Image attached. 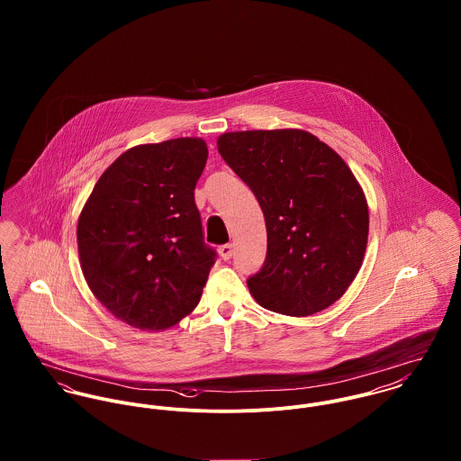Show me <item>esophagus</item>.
Listing matches in <instances>:
<instances>
[{"instance_id": "34e87169", "label": "esophagus", "mask_w": 461, "mask_h": 461, "mask_svg": "<svg viewBox=\"0 0 461 461\" xmlns=\"http://www.w3.org/2000/svg\"><path fill=\"white\" fill-rule=\"evenodd\" d=\"M218 254H220V258H221L223 261H229V259L234 256V249H232V245H221V247L218 249Z\"/></svg>"}]
</instances>
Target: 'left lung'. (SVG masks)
Listing matches in <instances>:
<instances>
[{
	"label": "left lung",
	"mask_w": 461,
	"mask_h": 461,
	"mask_svg": "<svg viewBox=\"0 0 461 461\" xmlns=\"http://www.w3.org/2000/svg\"><path fill=\"white\" fill-rule=\"evenodd\" d=\"M216 143L264 212L267 252L247 282L250 294L284 316L325 311L355 280L367 247L369 209L357 177L303 130L223 132Z\"/></svg>",
	"instance_id": "8db88e82"
}]
</instances>
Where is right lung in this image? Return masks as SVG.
Listing matches in <instances>:
<instances>
[{
    "label": "right lung",
    "mask_w": 461,
    "mask_h": 461,
    "mask_svg": "<svg viewBox=\"0 0 461 461\" xmlns=\"http://www.w3.org/2000/svg\"><path fill=\"white\" fill-rule=\"evenodd\" d=\"M202 138L136 145L99 177L77 220V254L94 296L121 321L159 331L194 312L214 264L195 186Z\"/></svg>",
    "instance_id": "add662e5"
}]
</instances>
